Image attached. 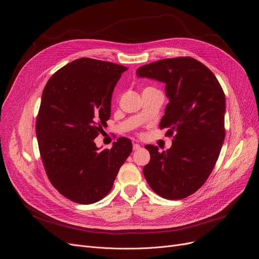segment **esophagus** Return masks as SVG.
Wrapping results in <instances>:
<instances>
[{
  "label": "esophagus",
  "instance_id": "34e87169",
  "mask_svg": "<svg viewBox=\"0 0 259 259\" xmlns=\"http://www.w3.org/2000/svg\"><path fill=\"white\" fill-rule=\"evenodd\" d=\"M140 150V145L137 143H133V151H138Z\"/></svg>",
  "mask_w": 259,
  "mask_h": 259
}]
</instances>
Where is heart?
Segmentation results:
<instances>
[{
	"label": "heart",
	"instance_id": "1",
	"mask_svg": "<svg viewBox=\"0 0 259 259\" xmlns=\"http://www.w3.org/2000/svg\"><path fill=\"white\" fill-rule=\"evenodd\" d=\"M149 88H150V87H149ZM145 89H146V88H145Z\"/></svg>",
	"mask_w": 259,
	"mask_h": 259
}]
</instances>
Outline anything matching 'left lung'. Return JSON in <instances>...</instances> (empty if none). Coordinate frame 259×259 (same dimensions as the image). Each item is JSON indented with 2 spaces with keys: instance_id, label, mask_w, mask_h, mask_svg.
<instances>
[{
  "instance_id": "left-lung-1",
  "label": "left lung",
  "mask_w": 259,
  "mask_h": 259,
  "mask_svg": "<svg viewBox=\"0 0 259 259\" xmlns=\"http://www.w3.org/2000/svg\"><path fill=\"white\" fill-rule=\"evenodd\" d=\"M138 77L166 84L169 103L160 129L173 137L169 150L146 145L150 163L143 168L151 189L168 200L197 192L211 174L223 146L226 97L214 73L192 57L161 59L140 66Z\"/></svg>"
}]
</instances>
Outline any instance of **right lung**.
Segmentation results:
<instances>
[{
    "label": "right lung",
    "mask_w": 259,
    "mask_h": 259,
    "mask_svg": "<svg viewBox=\"0 0 259 259\" xmlns=\"http://www.w3.org/2000/svg\"><path fill=\"white\" fill-rule=\"evenodd\" d=\"M124 65L79 58L48 80L35 121L40 155L52 186L68 200L93 204L113 188L132 152L121 137L98 152L94 138L110 117V101Z\"/></svg>",
    "instance_id": "add662e5"
}]
</instances>
